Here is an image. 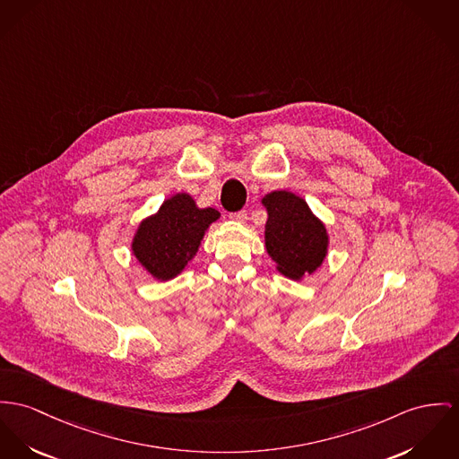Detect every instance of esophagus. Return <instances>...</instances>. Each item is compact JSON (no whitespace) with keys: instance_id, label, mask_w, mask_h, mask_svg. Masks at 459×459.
<instances>
[{"instance_id":"obj_1","label":"esophagus","mask_w":459,"mask_h":459,"mask_svg":"<svg viewBox=\"0 0 459 459\" xmlns=\"http://www.w3.org/2000/svg\"><path fill=\"white\" fill-rule=\"evenodd\" d=\"M230 220H236L239 223H245L247 220V212H230Z\"/></svg>"}]
</instances>
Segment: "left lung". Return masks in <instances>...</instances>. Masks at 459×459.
Instances as JSON below:
<instances>
[{"mask_svg":"<svg viewBox=\"0 0 459 459\" xmlns=\"http://www.w3.org/2000/svg\"><path fill=\"white\" fill-rule=\"evenodd\" d=\"M267 210L265 247L278 264V271L290 280H302L323 264L328 234L307 203L286 190H276L262 199Z\"/></svg>","mask_w":459,"mask_h":459,"instance_id":"obj_1","label":"left lung"}]
</instances>
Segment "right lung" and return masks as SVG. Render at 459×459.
Here are the masks:
<instances>
[{"label":"right lung","instance_id":"right-lung-1","mask_svg":"<svg viewBox=\"0 0 459 459\" xmlns=\"http://www.w3.org/2000/svg\"><path fill=\"white\" fill-rule=\"evenodd\" d=\"M218 218L212 208H197L192 195L177 194L140 223L133 253L155 280L169 281L195 256L204 232Z\"/></svg>","mask_w":459,"mask_h":459}]
</instances>
